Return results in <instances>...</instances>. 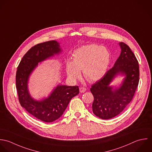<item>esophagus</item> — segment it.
Listing matches in <instances>:
<instances>
[{
  "mask_svg": "<svg viewBox=\"0 0 152 152\" xmlns=\"http://www.w3.org/2000/svg\"><path fill=\"white\" fill-rule=\"evenodd\" d=\"M79 91H80V92L81 93H84L85 91H86V88H83V87H80L79 88Z\"/></svg>",
  "mask_w": 152,
  "mask_h": 152,
  "instance_id": "obj_1",
  "label": "esophagus"
}]
</instances>
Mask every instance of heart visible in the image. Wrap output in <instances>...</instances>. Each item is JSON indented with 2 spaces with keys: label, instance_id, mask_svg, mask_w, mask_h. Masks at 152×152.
Returning <instances> with one entry per match:
<instances>
[{
  "label": "heart",
  "instance_id": "b5f03b06",
  "mask_svg": "<svg viewBox=\"0 0 152 152\" xmlns=\"http://www.w3.org/2000/svg\"><path fill=\"white\" fill-rule=\"evenodd\" d=\"M111 60L108 50L96 44H89L76 50L72 54V61H68L66 70L69 77L76 80L81 76L89 82L100 80L107 73Z\"/></svg>",
  "mask_w": 152,
  "mask_h": 152
}]
</instances>
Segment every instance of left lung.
<instances>
[{
	"label": "left lung",
	"instance_id": "8db88e82",
	"mask_svg": "<svg viewBox=\"0 0 152 152\" xmlns=\"http://www.w3.org/2000/svg\"><path fill=\"white\" fill-rule=\"evenodd\" d=\"M121 53L114 66L91 88L94 101L92 111L98 117L108 120L120 114L132 101L139 82L138 61L130 48L120 42ZM123 76L116 86L111 83Z\"/></svg>",
	"mask_w": 152,
	"mask_h": 152
}]
</instances>
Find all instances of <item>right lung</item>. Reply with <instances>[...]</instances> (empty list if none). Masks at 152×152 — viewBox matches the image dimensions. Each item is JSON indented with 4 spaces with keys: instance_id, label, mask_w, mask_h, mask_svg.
I'll list each match as a JSON object with an SVG mask.
<instances>
[{
    "instance_id": "1",
    "label": "right lung",
    "mask_w": 152,
    "mask_h": 152,
    "mask_svg": "<svg viewBox=\"0 0 152 152\" xmlns=\"http://www.w3.org/2000/svg\"><path fill=\"white\" fill-rule=\"evenodd\" d=\"M60 44L53 40L38 44L22 57L16 74V85L21 106L37 118L46 123L58 119L66 109L72 98L79 93L77 86L58 84L47 97L34 99L30 94L28 83L31 75L38 63L47 60L62 52Z\"/></svg>"
}]
</instances>
